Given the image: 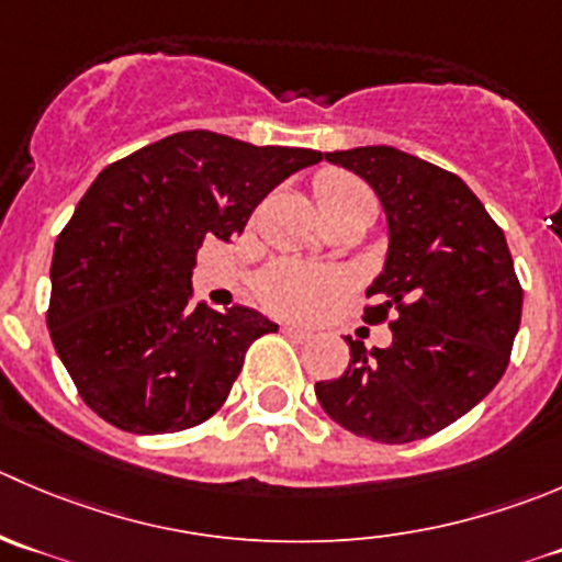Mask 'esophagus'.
Instances as JSON below:
<instances>
[{"label":"esophagus","mask_w":562,"mask_h":562,"mask_svg":"<svg viewBox=\"0 0 562 562\" xmlns=\"http://www.w3.org/2000/svg\"><path fill=\"white\" fill-rule=\"evenodd\" d=\"M282 335L291 337V340H307L310 331L302 329V326H296V324H285L282 326Z\"/></svg>","instance_id":"1"}]
</instances>
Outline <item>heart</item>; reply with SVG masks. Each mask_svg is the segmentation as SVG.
I'll list each match as a JSON object with an SVG mask.
<instances>
[{"mask_svg":"<svg viewBox=\"0 0 562 562\" xmlns=\"http://www.w3.org/2000/svg\"><path fill=\"white\" fill-rule=\"evenodd\" d=\"M315 200L321 211H331L337 205L348 203L353 198L370 194L368 189L351 176L342 172H324L315 178ZM348 288V280L342 271L324 269V266H302V263H277L260 277V299L269 310L282 315H296L307 318L315 315L326 302L340 296Z\"/></svg>","mask_w":562,"mask_h":562,"instance_id":"obj_1","label":"heart"}]
</instances>
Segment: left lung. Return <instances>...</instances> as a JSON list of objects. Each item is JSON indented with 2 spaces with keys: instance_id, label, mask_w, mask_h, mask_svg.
<instances>
[{
  "instance_id": "1",
  "label": "left lung",
  "mask_w": 562,
  "mask_h": 562,
  "mask_svg": "<svg viewBox=\"0 0 562 562\" xmlns=\"http://www.w3.org/2000/svg\"><path fill=\"white\" fill-rule=\"evenodd\" d=\"M362 178L386 216V258L368 285V324L392 321L386 348L353 342L340 379L315 395L337 426L384 445L442 431L497 386L521 321L505 233L453 172L390 145L324 154Z\"/></svg>"
}]
</instances>
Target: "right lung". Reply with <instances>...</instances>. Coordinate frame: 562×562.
Instances as JSON below:
<instances>
[{
	"label": "right lung",
	"mask_w": 562,
	"mask_h": 562,
	"mask_svg": "<svg viewBox=\"0 0 562 562\" xmlns=\"http://www.w3.org/2000/svg\"><path fill=\"white\" fill-rule=\"evenodd\" d=\"M318 150L181 131L109 165L59 233L48 331L87 406L128 434L200 426L231 395L274 321L192 304L209 238L231 241L255 205Z\"/></svg>",
	"instance_id": "right-lung-1"
}]
</instances>
